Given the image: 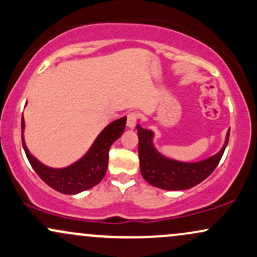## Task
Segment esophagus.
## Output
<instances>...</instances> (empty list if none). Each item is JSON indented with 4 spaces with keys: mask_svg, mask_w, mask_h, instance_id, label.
I'll return each instance as SVG.
<instances>
[{
    "mask_svg": "<svg viewBox=\"0 0 257 257\" xmlns=\"http://www.w3.org/2000/svg\"><path fill=\"white\" fill-rule=\"evenodd\" d=\"M138 117L139 114L137 112H131V113L128 114V117H126V125H128V128L133 129L137 124V120H138Z\"/></svg>",
    "mask_w": 257,
    "mask_h": 257,
    "instance_id": "1",
    "label": "esophagus"
}]
</instances>
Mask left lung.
<instances>
[{"label": "left lung", "instance_id": "obj_1", "mask_svg": "<svg viewBox=\"0 0 257 257\" xmlns=\"http://www.w3.org/2000/svg\"><path fill=\"white\" fill-rule=\"evenodd\" d=\"M137 129L141 175L150 185L167 191L188 190L208 178L219 164L229 138L228 131L225 144L216 155L187 163L162 155L153 144L155 133L152 131L144 129L140 124L137 125Z\"/></svg>", "mask_w": 257, "mask_h": 257}]
</instances>
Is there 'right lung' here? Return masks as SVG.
<instances>
[{"instance_id":"1","label":"right lung","mask_w":257,"mask_h":257,"mask_svg":"<svg viewBox=\"0 0 257 257\" xmlns=\"http://www.w3.org/2000/svg\"><path fill=\"white\" fill-rule=\"evenodd\" d=\"M125 123L126 117H122L106 125L83 157L65 168L47 167L31 155L24 140V118H22L23 147L31 167L47 185L60 193L77 194L94 187L104 179L110 147L123 134Z\"/></svg>"}]
</instances>
